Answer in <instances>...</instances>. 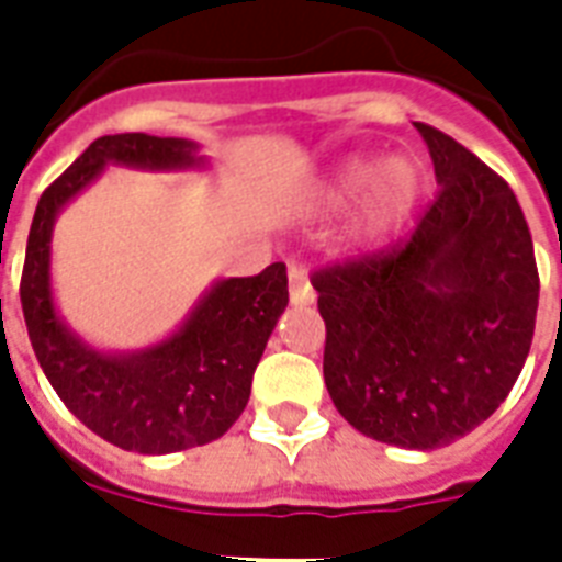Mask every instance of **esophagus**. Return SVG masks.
<instances>
[{"label":"esophagus","instance_id":"esophagus-1","mask_svg":"<svg viewBox=\"0 0 562 562\" xmlns=\"http://www.w3.org/2000/svg\"><path fill=\"white\" fill-rule=\"evenodd\" d=\"M289 294L294 306H312L315 303V289H312V282L297 265H291L289 271Z\"/></svg>","mask_w":562,"mask_h":562}]
</instances>
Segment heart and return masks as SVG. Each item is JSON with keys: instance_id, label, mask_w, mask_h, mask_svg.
<instances>
[{"instance_id": "obj_1", "label": "heart", "mask_w": 562, "mask_h": 562, "mask_svg": "<svg viewBox=\"0 0 562 562\" xmlns=\"http://www.w3.org/2000/svg\"><path fill=\"white\" fill-rule=\"evenodd\" d=\"M423 192V171L411 157L375 160L352 154L341 160L315 192V206L338 212L350 206L344 238L350 247H375L408 221Z\"/></svg>"}]
</instances>
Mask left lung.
I'll use <instances>...</instances> for the list:
<instances>
[{
    "label": "left lung",
    "mask_w": 562,
    "mask_h": 562,
    "mask_svg": "<svg viewBox=\"0 0 562 562\" xmlns=\"http://www.w3.org/2000/svg\"><path fill=\"white\" fill-rule=\"evenodd\" d=\"M440 194L408 238L315 273L324 379L356 431L402 449L470 435L507 400L533 338L540 277L522 206L431 125Z\"/></svg>",
    "instance_id": "8db88e82"
}]
</instances>
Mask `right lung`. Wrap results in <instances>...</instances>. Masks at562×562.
I'll return each mask as SVG.
<instances>
[{
  "mask_svg": "<svg viewBox=\"0 0 562 562\" xmlns=\"http://www.w3.org/2000/svg\"><path fill=\"white\" fill-rule=\"evenodd\" d=\"M104 166L143 171L203 169L198 143L178 136H101L40 194L31 221L20 300L40 368L83 426L139 454H169L218 440L250 400L254 370L289 306L285 265L256 277L215 280L187 321L143 350H99L57 315L52 233L75 194Z\"/></svg>",
  "mask_w": 562,
  "mask_h": 562,
  "instance_id": "obj_1",
  "label": "right lung"
}]
</instances>
